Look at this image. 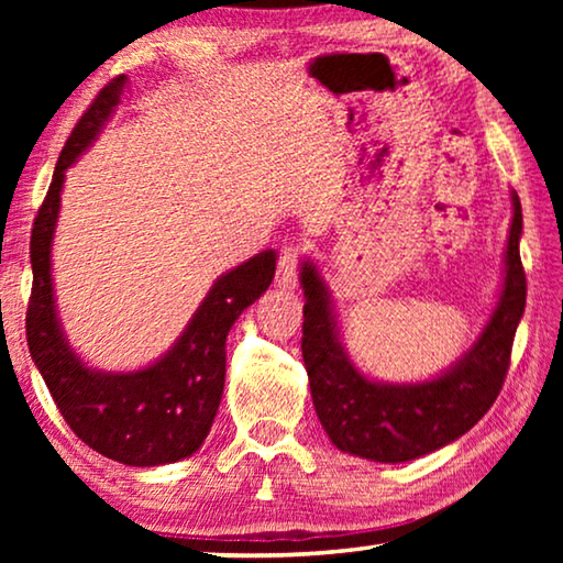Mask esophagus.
Masks as SVG:
<instances>
[{
	"mask_svg": "<svg viewBox=\"0 0 563 563\" xmlns=\"http://www.w3.org/2000/svg\"><path fill=\"white\" fill-rule=\"evenodd\" d=\"M300 255H302V247L298 243L283 245L280 261H278V271H275V285H278V288L295 290V285H298Z\"/></svg>",
	"mask_w": 563,
	"mask_h": 563,
	"instance_id": "esophagus-1",
	"label": "esophagus"
}]
</instances>
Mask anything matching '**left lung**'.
Listing matches in <instances>:
<instances>
[{
  "label": "left lung",
  "instance_id": "1",
  "mask_svg": "<svg viewBox=\"0 0 563 563\" xmlns=\"http://www.w3.org/2000/svg\"><path fill=\"white\" fill-rule=\"evenodd\" d=\"M511 228L497 308L474 345L434 379L375 383L360 373L338 340L330 290L316 265L302 263V360L320 424L340 452L397 464L460 440L489 412L507 377L514 335L527 305L519 258L521 203L511 194Z\"/></svg>",
  "mask_w": 563,
  "mask_h": 563
}]
</instances>
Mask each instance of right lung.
I'll return each instance as SVG.
<instances>
[{"label":"right lung","mask_w":563,"mask_h":563,"mask_svg":"<svg viewBox=\"0 0 563 563\" xmlns=\"http://www.w3.org/2000/svg\"><path fill=\"white\" fill-rule=\"evenodd\" d=\"M123 87L126 76L109 81L76 123L34 218L26 342L62 417L84 444L113 462L158 466L198 452L211 432L225 385V338L247 305L268 290L278 255L263 251L221 275L174 347L154 365L136 373H101L84 365L56 318L52 241L66 168L99 136Z\"/></svg>","instance_id":"add662e5"}]
</instances>
